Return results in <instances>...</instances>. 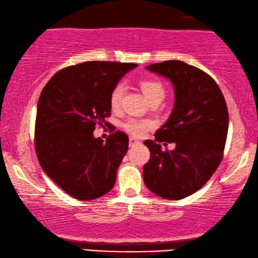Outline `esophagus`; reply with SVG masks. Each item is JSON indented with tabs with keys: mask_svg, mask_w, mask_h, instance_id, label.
<instances>
[{
	"mask_svg": "<svg viewBox=\"0 0 258 258\" xmlns=\"http://www.w3.org/2000/svg\"><path fill=\"white\" fill-rule=\"evenodd\" d=\"M136 144H140V141L136 140L135 137H130V139H129V147L136 146Z\"/></svg>",
	"mask_w": 258,
	"mask_h": 258,
	"instance_id": "obj_1",
	"label": "esophagus"
}]
</instances>
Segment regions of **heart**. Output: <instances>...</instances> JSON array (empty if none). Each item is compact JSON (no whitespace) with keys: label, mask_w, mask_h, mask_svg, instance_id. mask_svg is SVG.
Wrapping results in <instances>:
<instances>
[{"label":"heart","mask_w":258,"mask_h":258,"mask_svg":"<svg viewBox=\"0 0 258 258\" xmlns=\"http://www.w3.org/2000/svg\"><path fill=\"white\" fill-rule=\"evenodd\" d=\"M140 87L142 89L143 94L149 100V102L162 101L165 96V87L164 84L158 80L154 79H142L140 81ZM124 84L119 82L115 84L109 95V104L112 110H118L122 105L123 95H124ZM123 129L130 135L136 137H142L148 130L154 128V122L149 118H136L129 117L123 121Z\"/></svg>","instance_id":"1"}]
</instances>
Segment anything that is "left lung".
<instances>
[{
	"label": "left lung",
	"instance_id": "obj_1",
	"mask_svg": "<svg viewBox=\"0 0 258 258\" xmlns=\"http://www.w3.org/2000/svg\"><path fill=\"white\" fill-rule=\"evenodd\" d=\"M147 69L171 81L175 104L170 117L155 133V141L144 142L150 158L143 167V179L157 196L182 200L202 188L223 158L227 103L213 77L196 67L172 59ZM161 142L175 143V149L163 152Z\"/></svg>",
	"mask_w": 258,
	"mask_h": 258
}]
</instances>
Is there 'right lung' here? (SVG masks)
Segmentation results:
<instances>
[{"label": "right lung", "instance_id": "right-lung-1", "mask_svg": "<svg viewBox=\"0 0 258 258\" xmlns=\"http://www.w3.org/2000/svg\"><path fill=\"white\" fill-rule=\"evenodd\" d=\"M134 63L89 61L55 74L38 98L35 150L42 169L74 199L90 201L110 191L128 151L123 132L107 142L95 139L97 125L109 123V95Z\"/></svg>", "mask_w": 258, "mask_h": 258}]
</instances>
